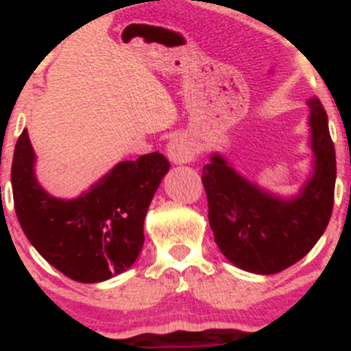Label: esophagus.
I'll use <instances>...</instances> for the list:
<instances>
[{
	"instance_id": "34e87169",
	"label": "esophagus",
	"mask_w": 351,
	"mask_h": 351,
	"mask_svg": "<svg viewBox=\"0 0 351 351\" xmlns=\"http://www.w3.org/2000/svg\"><path fill=\"white\" fill-rule=\"evenodd\" d=\"M168 158L171 160L173 163L181 165V163H189L193 158H195V147L189 142L184 135H176L173 136L167 147Z\"/></svg>"
}]
</instances>
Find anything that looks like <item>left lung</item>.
Returning a JSON list of instances; mask_svg holds the SVG:
<instances>
[{
	"label": "left lung",
	"mask_w": 351,
	"mask_h": 351,
	"mask_svg": "<svg viewBox=\"0 0 351 351\" xmlns=\"http://www.w3.org/2000/svg\"><path fill=\"white\" fill-rule=\"evenodd\" d=\"M308 107L313 175L300 195L289 199L269 195L217 153L201 171L217 247L243 271L263 276L284 271L307 256L327 229L335 195V147L320 100L310 99Z\"/></svg>",
	"instance_id": "8db88e82"
}]
</instances>
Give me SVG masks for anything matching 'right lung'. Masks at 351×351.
<instances>
[{
  "instance_id": "add662e5",
  "label": "right lung",
  "mask_w": 351,
  "mask_h": 351,
  "mask_svg": "<svg viewBox=\"0 0 351 351\" xmlns=\"http://www.w3.org/2000/svg\"><path fill=\"white\" fill-rule=\"evenodd\" d=\"M27 130L14 147L11 184L24 234L52 267L94 284L127 271L143 247V221L170 162L158 152L120 162L87 193L59 199L34 175Z\"/></svg>"
}]
</instances>
